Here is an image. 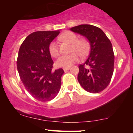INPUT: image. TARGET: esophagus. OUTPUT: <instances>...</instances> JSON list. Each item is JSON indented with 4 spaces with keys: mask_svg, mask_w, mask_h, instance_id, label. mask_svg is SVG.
<instances>
[{
    "mask_svg": "<svg viewBox=\"0 0 133 133\" xmlns=\"http://www.w3.org/2000/svg\"><path fill=\"white\" fill-rule=\"evenodd\" d=\"M70 67H69V68H64L63 70H64V72H67L68 70L70 69Z\"/></svg>",
    "mask_w": 133,
    "mask_h": 133,
    "instance_id": "obj_1",
    "label": "esophagus"
}]
</instances>
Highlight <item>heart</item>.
<instances>
[{"label":"heart","instance_id":"b5f03b06","mask_svg":"<svg viewBox=\"0 0 133 133\" xmlns=\"http://www.w3.org/2000/svg\"><path fill=\"white\" fill-rule=\"evenodd\" d=\"M60 39L63 41L71 44L70 52H73L68 55H62L56 60V65L59 68H69L78 61L79 56L85 57L89 54L91 45L87 39H78L75 33L70 31L63 33ZM49 51L51 56L57 57L59 55V50L57 42L52 41L49 45Z\"/></svg>","mask_w":133,"mask_h":133}]
</instances>
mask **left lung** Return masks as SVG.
I'll use <instances>...</instances> for the list:
<instances>
[{"label": "left lung", "instance_id": "obj_1", "mask_svg": "<svg viewBox=\"0 0 133 133\" xmlns=\"http://www.w3.org/2000/svg\"><path fill=\"white\" fill-rule=\"evenodd\" d=\"M70 30L89 41L91 50L83 64L79 65L78 81L91 93H99L108 86L114 72V55L111 42L100 28L83 24Z\"/></svg>", "mask_w": 133, "mask_h": 133}]
</instances>
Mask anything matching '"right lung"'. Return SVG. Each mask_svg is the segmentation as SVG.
I'll return each mask as SVG.
<instances>
[{"label": "right lung", "instance_id": "add662e5", "mask_svg": "<svg viewBox=\"0 0 133 133\" xmlns=\"http://www.w3.org/2000/svg\"><path fill=\"white\" fill-rule=\"evenodd\" d=\"M59 30L33 32L25 39L19 50L17 68L23 84L35 99L47 102L54 99L61 88V68L54 70L49 51Z\"/></svg>", "mask_w": 133, "mask_h": 133}]
</instances>
